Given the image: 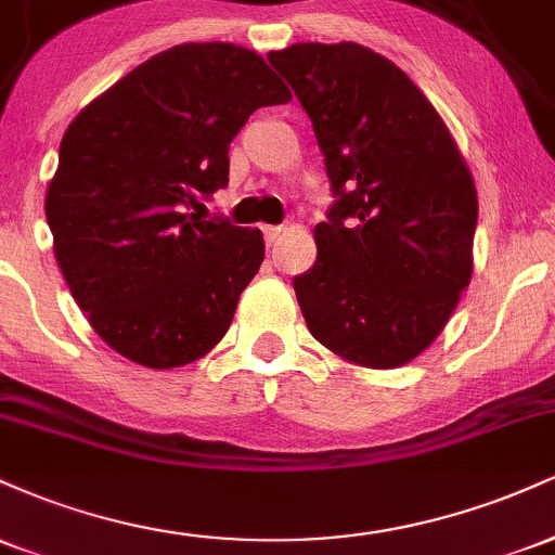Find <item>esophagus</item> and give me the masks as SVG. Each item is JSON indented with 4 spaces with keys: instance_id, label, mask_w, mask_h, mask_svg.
I'll use <instances>...</instances> for the list:
<instances>
[{
    "instance_id": "esophagus-1",
    "label": "esophagus",
    "mask_w": 555,
    "mask_h": 555,
    "mask_svg": "<svg viewBox=\"0 0 555 555\" xmlns=\"http://www.w3.org/2000/svg\"><path fill=\"white\" fill-rule=\"evenodd\" d=\"M282 234H284L282 227H263V237H266V242H269V245H276Z\"/></svg>"
}]
</instances>
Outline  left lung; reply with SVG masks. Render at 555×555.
Here are the masks:
<instances>
[{
  "instance_id": "8db88e82",
  "label": "left lung",
  "mask_w": 555,
  "mask_h": 555,
  "mask_svg": "<svg viewBox=\"0 0 555 555\" xmlns=\"http://www.w3.org/2000/svg\"><path fill=\"white\" fill-rule=\"evenodd\" d=\"M269 62L308 112L339 197L313 229L315 266L295 279L305 323L352 365H406L473 279V171L436 106L373 49L292 43Z\"/></svg>"
}]
</instances>
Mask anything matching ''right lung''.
<instances>
[{
  "label": "right lung",
  "instance_id": "obj_1",
  "mask_svg": "<svg viewBox=\"0 0 555 555\" xmlns=\"http://www.w3.org/2000/svg\"><path fill=\"white\" fill-rule=\"evenodd\" d=\"M289 99L250 49L180 43L69 122L43 208L62 276L114 352L171 371L224 339L263 234L188 206L229 182L247 117Z\"/></svg>",
  "mask_w": 555,
  "mask_h": 555
}]
</instances>
